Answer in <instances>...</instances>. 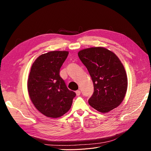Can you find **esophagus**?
Listing matches in <instances>:
<instances>
[{"label": "esophagus", "instance_id": "esophagus-1", "mask_svg": "<svg viewBox=\"0 0 151 151\" xmlns=\"http://www.w3.org/2000/svg\"><path fill=\"white\" fill-rule=\"evenodd\" d=\"M76 93L77 96H79V95L81 94V91H80V90H77V91H76Z\"/></svg>", "mask_w": 151, "mask_h": 151}]
</instances>
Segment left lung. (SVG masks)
<instances>
[{"label": "left lung", "mask_w": 151, "mask_h": 151, "mask_svg": "<svg viewBox=\"0 0 151 151\" xmlns=\"http://www.w3.org/2000/svg\"><path fill=\"white\" fill-rule=\"evenodd\" d=\"M91 76L94 93L88 102L97 111L107 113L122 103L127 89L125 70L116 55L103 47L86 48L78 53Z\"/></svg>", "instance_id": "obj_1"}]
</instances>
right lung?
I'll return each mask as SVG.
<instances>
[{
    "label": "right lung",
    "instance_id": "add662e5",
    "mask_svg": "<svg viewBox=\"0 0 151 151\" xmlns=\"http://www.w3.org/2000/svg\"><path fill=\"white\" fill-rule=\"evenodd\" d=\"M66 51L42 54L32 65L28 90L36 108L47 117L58 118L71 108L76 94L67 88L60 69L68 56Z\"/></svg>",
    "mask_w": 151,
    "mask_h": 151
}]
</instances>
